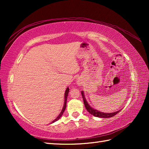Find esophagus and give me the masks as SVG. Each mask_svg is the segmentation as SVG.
Returning a JSON list of instances; mask_svg holds the SVG:
<instances>
[{
    "label": "esophagus",
    "mask_w": 149,
    "mask_h": 149,
    "mask_svg": "<svg viewBox=\"0 0 149 149\" xmlns=\"http://www.w3.org/2000/svg\"><path fill=\"white\" fill-rule=\"evenodd\" d=\"M77 84H78V85H79V86H81V83L79 81H77Z\"/></svg>",
    "instance_id": "esophagus-1"
}]
</instances>
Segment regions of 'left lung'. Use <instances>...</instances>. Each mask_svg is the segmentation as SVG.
I'll use <instances>...</instances> for the list:
<instances>
[{"mask_svg":"<svg viewBox=\"0 0 149 149\" xmlns=\"http://www.w3.org/2000/svg\"><path fill=\"white\" fill-rule=\"evenodd\" d=\"M81 95H82V97H83V101H84V106L86 107V109H87V111L88 112H89L91 115H93L94 116H96V117H99V118H111V117H112L113 116H115V115H116L117 113H118L119 111H120H120H117L116 112H113V113H103V112H100L99 111H98L95 109H93L92 107H91L89 104L88 103L87 100H86V98H85L84 96V91H81Z\"/></svg>","mask_w":149,"mask_h":149,"instance_id":"left-lung-1","label":"left lung"}]
</instances>
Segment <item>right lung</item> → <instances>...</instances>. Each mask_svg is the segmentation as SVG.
<instances>
[{"instance_id": "obj_1", "label": "right lung", "mask_w": 149, "mask_h": 149, "mask_svg": "<svg viewBox=\"0 0 149 149\" xmlns=\"http://www.w3.org/2000/svg\"><path fill=\"white\" fill-rule=\"evenodd\" d=\"M68 92H69V88L67 87V88H66V91H65V102H64V105H63V109L61 110V113H60L59 115L58 116V117H57V118L54 120H53L52 122L51 123L55 122L56 121H58V120L62 116L63 114V113H64L65 110L66 109V100H67V96H68Z\"/></svg>"}]
</instances>
